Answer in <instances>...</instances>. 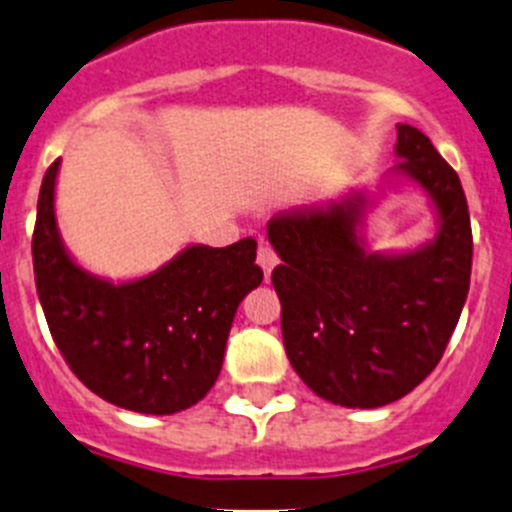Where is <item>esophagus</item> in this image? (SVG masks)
Here are the masks:
<instances>
[{
  "mask_svg": "<svg viewBox=\"0 0 512 512\" xmlns=\"http://www.w3.org/2000/svg\"><path fill=\"white\" fill-rule=\"evenodd\" d=\"M257 265L262 267L265 277L270 280L272 270H275V265H277V255L270 245H260V250H257Z\"/></svg>",
  "mask_w": 512,
  "mask_h": 512,
  "instance_id": "1",
  "label": "esophagus"
}]
</instances>
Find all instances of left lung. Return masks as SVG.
Instances as JSON below:
<instances>
[{
    "label": "left lung",
    "instance_id": "obj_1",
    "mask_svg": "<svg viewBox=\"0 0 512 512\" xmlns=\"http://www.w3.org/2000/svg\"><path fill=\"white\" fill-rule=\"evenodd\" d=\"M395 157L372 190L350 187L267 222L282 260L272 285L287 357L312 393L342 408H382L418 388L468 297L473 232L458 175L410 124H398ZM398 176L424 192L436 232L415 251H372L366 217Z\"/></svg>",
    "mask_w": 512,
    "mask_h": 512
}]
</instances>
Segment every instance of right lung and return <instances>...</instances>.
I'll use <instances>...</instances> for the list:
<instances>
[{
    "label": "right lung",
    "instance_id": "1",
    "mask_svg": "<svg viewBox=\"0 0 512 512\" xmlns=\"http://www.w3.org/2000/svg\"><path fill=\"white\" fill-rule=\"evenodd\" d=\"M59 162L42 180L32 237L37 295L59 352L94 395L117 408L145 415L192 408L220 375L237 307L262 282L257 242L187 245L132 280L94 275L59 235Z\"/></svg>",
    "mask_w": 512,
    "mask_h": 512
}]
</instances>
